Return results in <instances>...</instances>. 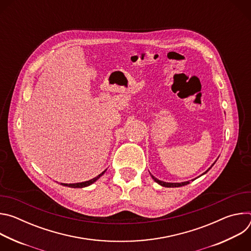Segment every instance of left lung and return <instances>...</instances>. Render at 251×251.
<instances>
[{
  "instance_id": "left-lung-1",
  "label": "left lung",
  "mask_w": 251,
  "mask_h": 251,
  "mask_svg": "<svg viewBox=\"0 0 251 251\" xmlns=\"http://www.w3.org/2000/svg\"><path fill=\"white\" fill-rule=\"evenodd\" d=\"M213 165H214V163L212 164V166H213ZM212 166H211V167H212ZM211 167H210V168H211ZM210 168H209V169H210ZM209 169H208V170H209ZM208 170H207V171H208ZM207 171H206V172H207ZM206 172H205V173H206ZM205 173H203V174H205ZM151 176H152V175H151ZM152 177L154 178V181L157 182L159 185H161V186H163V187H167V188L182 187V186H186V185L190 184V181H189V182H184V183H165V182H162V181L158 180V178H156L154 176H152ZM192 181H194V180H192Z\"/></svg>"
}]
</instances>
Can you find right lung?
Here are the masks:
<instances>
[{
	"label": "right lung",
	"mask_w": 251,
	"mask_h": 251,
	"mask_svg": "<svg viewBox=\"0 0 251 251\" xmlns=\"http://www.w3.org/2000/svg\"><path fill=\"white\" fill-rule=\"evenodd\" d=\"M106 172V170L104 172H102L100 175H98L97 176L93 177L92 180H89V181H86V182H82V183H76V184H61L62 186H66V187H69V188H84V187H87V186H90L91 184H93L94 182H96L98 178Z\"/></svg>",
	"instance_id": "obj_1"
}]
</instances>
